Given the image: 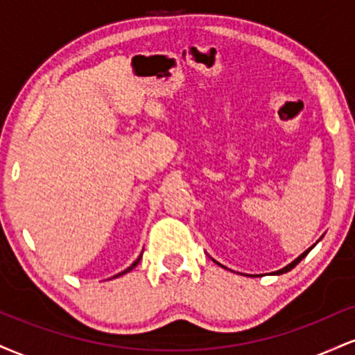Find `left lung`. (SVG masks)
I'll return each instance as SVG.
<instances>
[{
	"mask_svg": "<svg viewBox=\"0 0 355 355\" xmlns=\"http://www.w3.org/2000/svg\"><path fill=\"white\" fill-rule=\"evenodd\" d=\"M320 239H322V237H320ZM320 239H319V240H320ZM319 240H317V242H319ZM313 247H315V243H313V245H312V247H309V248H307V250H305V252H304V254H300L299 257H297V259L294 260V262H291V263H288V266H285L284 268H280V270H277V272H274V275H280V274H285V272L292 270V268H294V267L297 266V263H299V262H300V260H302V259H304V257H305V255H307V254H309V252H311V250H312V248H313ZM210 259H211V257H210ZM211 260H214V262H215V263H218V262H217V260H215V259H211ZM218 266H220V267H223V268H227L225 266H222V263H218Z\"/></svg>",
	"mask_w": 355,
	"mask_h": 355,
	"instance_id": "left-lung-1",
	"label": "left lung"
}]
</instances>
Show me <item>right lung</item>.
<instances>
[{
	"label": "right lung",
	"mask_w": 355,
	"mask_h": 355,
	"mask_svg": "<svg viewBox=\"0 0 355 355\" xmlns=\"http://www.w3.org/2000/svg\"><path fill=\"white\" fill-rule=\"evenodd\" d=\"M141 254H144V252H141ZM141 254H140V257H138V259L135 260V262H133L132 263V266H130L128 268H125V270L123 272H120V274H116V275H113L112 277V279H116V277H121V275H125L126 274V272H130V270H133V268H135L137 266H138V262H140V260H141Z\"/></svg>",
	"instance_id": "obj_1"
}]
</instances>
